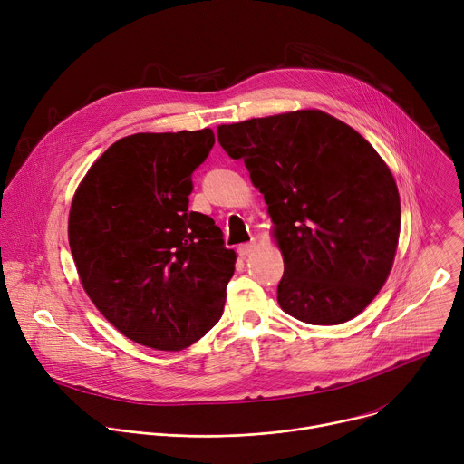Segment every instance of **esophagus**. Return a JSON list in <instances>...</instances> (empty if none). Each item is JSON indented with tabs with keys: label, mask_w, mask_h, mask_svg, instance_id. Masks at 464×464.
<instances>
[{
	"label": "esophagus",
	"mask_w": 464,
	"mask_h": 464,
	"mask_svg": "<svg viewBox=\"0 0 464 464\" xmlns=\"http://www.w3.org/2000/svg\"><path fill=\"white\" fill-rule=\"evenodd\" d=\"M256 248V245L250 241V243H243L237 246V254L241 256V258H246V256Z\"/></svg>",
	"instance_id": "obj_1"
}]
</instances>
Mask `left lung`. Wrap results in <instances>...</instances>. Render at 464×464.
I'll return each instance as SVG.
<instances>
[{
	"instance_id": "8db88e82",
	"label": "left lung",
	"mask_w": 464,
	"mask_h": 464,
	"mask_svg": "<svg viewBox=\"0 0 464 464\" xmlns=\"http://www.w3.org/2000/svg\"><path fill=\"white\" fill-rule=\"evenodd\" d=\"M218 140L269 204L284 254L282 310L319 326L362 314L400 236L398 188L374 147L321 111L221 125Z\"/></svg>"
}]
</instances>
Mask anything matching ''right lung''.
<instances>
[{
    "label": "right lung",
    "instance_id": "1",
    "mask_svg": "<svg viewBox=\"0 0 464 464\" xmlns=\"http://www.w3.org/2000/svg\"><path fill=\"white\" fill-rule=\"evenodd\" d=\"M214 143L212 129L121 138L73 197L68 237L82 287L143 346L182 350L223 315L236 252L212 218L188 210L191 175Z\"/></svg>",
    "mask_w": 464,
    "mask_h": 464
}]
</instances>
